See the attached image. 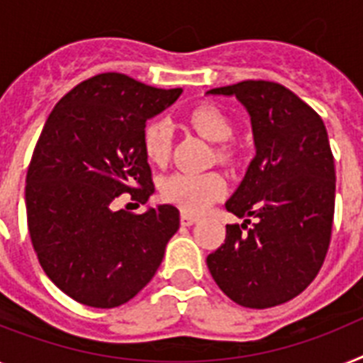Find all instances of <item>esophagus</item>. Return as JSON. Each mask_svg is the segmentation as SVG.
<instances>
[{"instance_id": "1", "label": "esophagus", "mask_w": 363, "mask_h": 363, "mask_svg": "<svg viewBox=\"0 0 363 363\" xmlns=\"http://www.w3.org/2000/svg\"><path fill=\"white\" fill-rule=\"evenodd\" d=\"M197 221L196 216H191V214H186V212H182L181 214V223L184 225V227H190V225H194Z\"/></svg>"}]
</instances>
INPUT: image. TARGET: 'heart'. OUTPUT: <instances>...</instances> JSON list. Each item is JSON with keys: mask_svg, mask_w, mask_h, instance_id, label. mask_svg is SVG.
<instances>
[{"mask_svg": "<svg viewBox=\"0 0 363 363\" xmlns=\"http://www.w3.org/2000/svg\"><path fill=\"white\" fill-rule=\"evenodd\" d=\"M188 123L210 142H227L233 138V123L214 105H197L188 112ZM173 130L166 118H155L144 129V153L149 162L164 164L172 153ZM219 160H230L228 145L218 147ZM227 184L219 173H172L160 182V196L166 203L175 205L186 214H201L212 203L225 196Z\"/></svg>", "mask_w": 363, "mask_h": 363, "instance_id": "obj_1", "label": "heart"}]
</instances>
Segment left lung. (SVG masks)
Returning <instances> with one entry per match:
<instances>
[{
	"mask_svg": "<svg viewBox=\"0 0 363 363\" xmlns=\"http://www.w3.org/2000/svg\"><path fill=\"white\" fill-rule=\"evenodd\" d=\"M208 94L236 96L251 116L257 155L225 208L221 247L206 257L216 284L245 308L294 299L315 279L330 245L336 169L321 116L271 81H242ZM249 217L257 219L247 228Z\"/></svg>",
	"mask_w": 363,
	"mask_h": 363,
	"instance_id": "1",
	"label": "left lung"
}]
</instances>
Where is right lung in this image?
Here are the masks:
<instances>
[{
	"instance_id": "add662e5",
	"label": "right lung",
	"mask_w": 363,
	"mask_h": 363,
	"mask_svg": "<svg viewBox=\"0 0 363 363\" xmlns=\"http://www.w3.org/2000/svg\"><path fill=\"white\" fill-rule=\"evenodd\" d=\"M181 92L99 73L69 90L45 121L27 169V227L45 275L73 301L114 308L157 273L179 210L133 214L112 203L130 194L145 205L155 191L145 123Z\"/></svg>"
}]
</instances>
